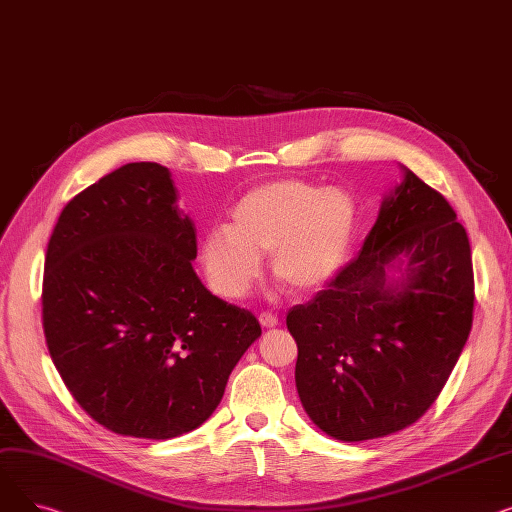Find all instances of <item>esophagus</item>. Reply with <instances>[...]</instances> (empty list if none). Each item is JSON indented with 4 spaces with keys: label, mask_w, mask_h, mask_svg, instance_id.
Instances as JSON below:
<instances>
[{
    "label": "esophagus",
    "mask_w": 512,
    "mask_h": 512,
    "mask_svg": "<svg viewBox=\"0 0 512 512\" xmlns=\"http://www.w3.org/2000/svg\"><path fill=\"white\" fill-rule=\"evenodd\" d=\"M259 324L263 328H276L278 326V317L272 311H261L259 313Z\"/></svg>",
    "instance_id": "obj_1"
}]
</instances>
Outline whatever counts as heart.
<instances>
[{
    "label": "heart",
    "mask_w": 512,
    "mask_h": 512,
    "mask_svg": "<svg viewBox=\"0 0 512 512\" xmlns=\"http://www.w3.org/2000/svg\"><path fill=\"white\" fill-rule=\"evenodd\" d=\"M351 193L303 180L261 184L232 209V222L213 226L201 240V263L211 288L240 299L272 251V270L292 290L328 282L344 263L357 232Z\"/></svg>",
    "instance_id": "obj_1"
}]
</instances>
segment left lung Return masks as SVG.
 Here are the masks:
<instances>
[{
	"mask_svg": "<svg viewBox=\"0 0 512 512\" xmlns=\"http://www.w3.org/2000/svg\"><path fill=\"white\" fill-rule=\"evenodd\" d=\"M469 236L450 203L411 170L359 255L294 305V380L311 421L342 442L413 425L442 392L473 324Z\"/></svg>",
	"mask_w": 512,
	"mask_h": 512,
	"instance_id": "obj_1",
	"label": "left lung"
}]
</instances>
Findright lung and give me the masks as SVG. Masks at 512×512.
Segmentation results:
<instances>
[{"mask_svg":"<svg viewBox=\"0 0 512 512\" xmlns=\"http://www.w3.org/2000/svg\"><path fill=\"white\" fill-rule=\"evenodd\" d=\"M168 168L126 164L78 193L51 232L43 332L74 400L120 436L168 440L220 405L257 317L193 270L197 230Z\"/></svg>","mask_w":512,"mask_h":512,"instance_id":"obj_1","label":"right lung"}]
</instances>
